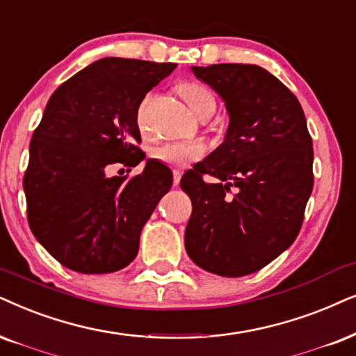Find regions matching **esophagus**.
Wrapping results in <instances>:
<instances>
[{"label": "esophagus", "mask_w": 356, "mask_h": 356, "mask_svg": "<svg viewBox=\"0 0 356 356\" xmlns=\"http://www.w3.org/2000/svg\"><path fill=\"white\" fill-rule=\"evenodd\" d=\"M172 175H174V186L175 187H177L179 186V184H181V177H182V172H181V170H174V172H172Z\"/></svg>", "instance_id": "esophagus-1"}]
</instances>
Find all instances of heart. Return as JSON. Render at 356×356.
<instances>
[{
    "label": "heart",
    "mask_w": 356,
    "mask_h": 356,
    "mask_svg": "<svg viewBox=\"0 0 356 356\" xmlns=\"http://www.w3.org/2000/svg\"><path fill=\"white\" fill-rule=\"evenodd\" d=\"M177 92L181 93V97L187 102V105L197 116L205 115V113H213L217 102H215V95L211 93V90L205 85L197 83V82H184L177 87ZM149 102V97H146V100L143 102L141 108H139L138 121L139 124H143V116H145V108ZM205 147L200 143H184V141H172V143H163V145H157L151 149L149 156L157 163L169 165V168H187L188 164H192L193 161L200 159L204 156Z\"/></svg>",
    "instance_id": "b5f03b06"
}]
</instances>
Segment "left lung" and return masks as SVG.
Masks as SVG:
<instances>
[{"label":"left lung","mask_w":356,"mask_h":356,"mask_svg":"<svg viewBox=\"0 0 356 356\" xmlns=\"http://www.w3.org/2000/svg\"><path fill=\"white\" fill-rule=\"evenodd\" d=\"M192 72L225 102L230 123L222 145L182 175L192 200L186 250L205 271L246 276L299 235L314 187L312 139L298 98L263 67L215 64ZM204 173L219 182L207 184Z\"/></svg>","instance_id":"left-lung-1"}]
</instances>
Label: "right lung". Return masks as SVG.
I'll return each mask as SVG.
<instances>
[{
	"label": "right lung",
	"instance_id": "1",
	"mask_svg": "<svg viewBox=\"0 0 356 356\" xmlns=\"http://www.w3.org/2000/svg\"><path fill=\"white\" fill-rule=\"evenodd\" d=\"M174 69L105 57L49 98L22 187L35 240L72 271L115 273L136 258L143 227L172 186V172L154 159L129 181L108 177L106 169L145 161L138 108Z\"/></svg>",
	"mask_w": 356,
	"mask_h": 356
}]
</instances>
